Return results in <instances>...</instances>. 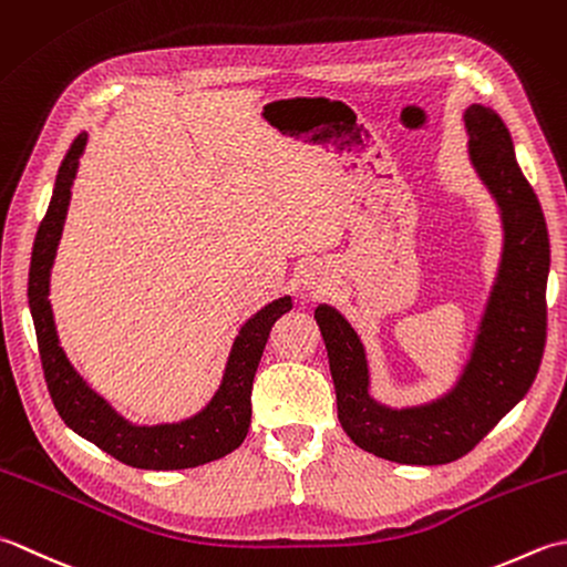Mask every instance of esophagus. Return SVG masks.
Here are the masks:
<instances>
[{"label":"esophagus","instance_id":"1","mask_svg":"<svg viewBox=\"0 0 567 567\" xmlns=\"http://www.w3.org/2000/svg\"><path fill=\"white\" fill-rule=\"evenodd\" d=\"M303 284H306L308 288H322V286H328V276H326V271H322L320 267H310V269L306 271Z\"/></svg>","mask_w":567,"mask_h":567}]
</instances>
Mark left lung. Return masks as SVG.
Masks as SVG:
<instances>
[{
  "label": "left lung",
  "instance_id": "obj_1",
  "mask_svg": "<svg viewBox=\"0 0 567 567\" xmlns=\"http://www.w3.org/2000/svg\"><path fill=\"white\" fill-rule=\"evenodd\" d=\"M470 158L502 210L504 251L470 362L457 386L429 406L391 411L369 396L357 332L338 310L318 306L344 433L367 453L401 465H445L467 455L534 384L546 348V217L516 164L512 134L484 105L465 112Z\"/></svg>",
  "mask_w": 567,
  "mask_h": 567
}]
</instances>
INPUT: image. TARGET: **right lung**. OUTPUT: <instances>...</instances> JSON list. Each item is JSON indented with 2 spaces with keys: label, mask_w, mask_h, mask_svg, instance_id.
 <instances>
[{
  "label": "right lung",
  "mask_w": 567,
  "mask_h": 567,
  "mask_svg": "<svg viewBox=\"0 0 567 567\" xmlns=\"http://www.w3.org/2000/svg\"><path fill=\"white\" fill-rule=\"evenodd\" d=\"M85 142L87 136L78 134L58 168L53 198L39 225L29 269V306L33 328H37L43 379L53 406L65 425H71L78 435L87 437L90 443H95L124 465L142 470H186L225 457L247 437L251 423V381L274 322L291 310V298L274 300L271 306L247 320V326L237 334L233 352H229L223 384L198 415L183 423L154 425V429H138V425L126 423L65 360L61 344H58L49 303V276L58 239L63 233L68 203H71L78 158L83 154Z\"/></svg>",
  "instance_id": "add662e5"
}]
</instances>
